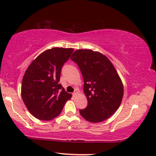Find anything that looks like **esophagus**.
<instances>
[{
    "mask_svg": "<svg viewBox=\"0 0 156 156\" xmlns=\"http://www.w3.org/2000/svg\"><path fill=\"white\" fill-rule=\"evenodd\" d=\"M78 94V91H74V92L73 93V96H76V94Z\"/></svg>",
    "mask_w": 156,
    "mask_h": 156,
    "instance_id": "1",
    "label": "esophagus"
}]
</instances>
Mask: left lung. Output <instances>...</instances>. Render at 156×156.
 I'll return each instance as SVG.
<instances>
[{
  "label": "left lung",
  "instance_id": "obj_1",
  "mask_svg": "<svg viewBox=\"0 0 156 156\" xmlns=\"http://www.w3.org/2000/svg\"><path fill=\"white\" fill-rule=\"evenodd\" d=\"M71 59L82 73L87 99L80 115L92 123L108 119L119 108L123 96L122 81L115 66L103 54L90 49H78Z\"/></svg>",
  "mask_w": 156,
  "mask_h": 156
}]
</instances>
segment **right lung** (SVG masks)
Here are the masks:
<instances>
[{
	"mask_svg": "<svg viewBox=\"0 0 156 156\" xmlns=\"http://www.w3.org/2000/svg\"><path fill=\"white\" fill-rule=\"evenodd\" d=\"M73 51L59 47L48 49L32 62L24 73L22 99L31 115L39 120L58 117L72 96L59 82L62 67Z\"/></svg>",
	"mask_w": 156,
	"mask_h": 156,
	"instance_id": "add662e5",
	"label": "right lung"
}]
</instances>
